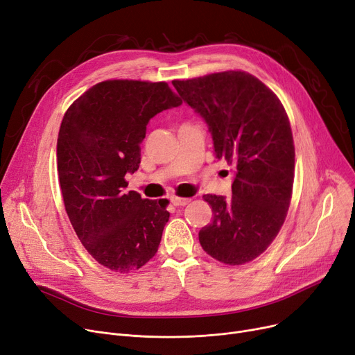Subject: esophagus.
Wrapping results in <instances>:
<instances>
[{
    "mask_svg": "<svg viewBox=\"0 0 355 355\" xmlns=\"http://www.w3.org/2000/svg\"><path fill=\"white\" fill-rule=\"evenodd\" d=\"M171 203L177 207H181V206H187L190 203V198H184V197H173L171 198Z\"/></svg>",
    "mask_w": 355,
    "mask_h": 355,
    "instance_id": "esophagus-1",
    "label": "esophagus"
}]
</instances>
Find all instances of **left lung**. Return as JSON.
Returning a JSON list of instances; mask_svg holds the SVG:
<instances>
[{
  "label": "left lung",
  "mask_w": 355,
  "mask_h": 355,
  "mask_svg": "<svg viewBox=\"0 0 355 355\" xmlns=\"http://www.w3.org/2000/svg\"><path fill=\"white\" fill-rule=\"evenodd\" d=\"M211 133L214 155L235 169L232 197L206 194L213 220L198 232L202 248L229 266L250 263L279 234L295 178V145L280 100L243 71L173 81Z\"/></svg>",
  "instance_id": "obj_1"
}]
</instances>
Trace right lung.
Instances as JSON below:
<instances>
[{
    "instance_id": "obj_1",
    "label": "right lung",
    "mask_w": 355,
    "mask_h": 355,
    "mask_svg": "<svg viewBox=\"0 0 355 355\" xmlns=\"http://www.w3.org/2000/svg\"><path fill=\"white\" fill-rule=\"evenodd\" d=\"M166 83L103 81L76 98L60 123L58 174L75 234L96 261L117 272L157 254L169 219L165 205L126 193L149 120L181 105Z\"/></svg>"
}]
</instances>
